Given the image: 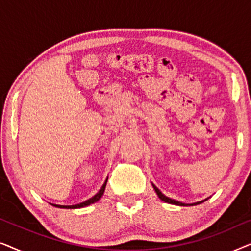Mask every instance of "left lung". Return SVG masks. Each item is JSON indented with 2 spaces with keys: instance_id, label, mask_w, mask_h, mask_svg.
<instances>
[{
  "instance_id": "8db88e82",
  "label": "left lung",
  "mask_w": 251,
  "mask_h": 251,
  "mask_svg": "<svg viewBox=\"0 0 251 251\" xmlns=\"http://www.w3.org/2000/svg\"><path fill=\"white\" fill-rule=\"evenodd\" d=\"M153 187H154V190H155V192H156L157 197H159V198L161 199V200L164 201V202H168V203H171V204H176V205H197V204H200V203H202V202H204L205 200H207V199H205V200H202V201H200V202H195V203H191V204L183 203V202L176 201V200H174V199H170V198L166 197V195L161 193V191L159 190V188H157L156 186H154V185H153Z\"/></svg>"
}]
</instances>
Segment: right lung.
<instances>
[{
	"mask_svg": "<svg viewBox=\"0 0 251 251\" xmlns=\"http://www.w3.org/2000/svg\"><path fill=\"white\" fill-rule=\"evenodd\" d=\"M106 183H107V179H106V181L104 183V185H102L100 190H99V192L96 195H94L91 199H89V200L82 202V203H78V204H74V205H59V204H52L54 205V207L57 208H64V209H77V208H83V207H87V205H90L92 203H95V202H97L99 199H100L102 197V194H104V191H105V187H106Z\"/></svg>",
	"mask_w": 251,
	"mask_h": 251,
	"instance_id": "obj_1",
	"label": "right lung"
}]
</instances>
